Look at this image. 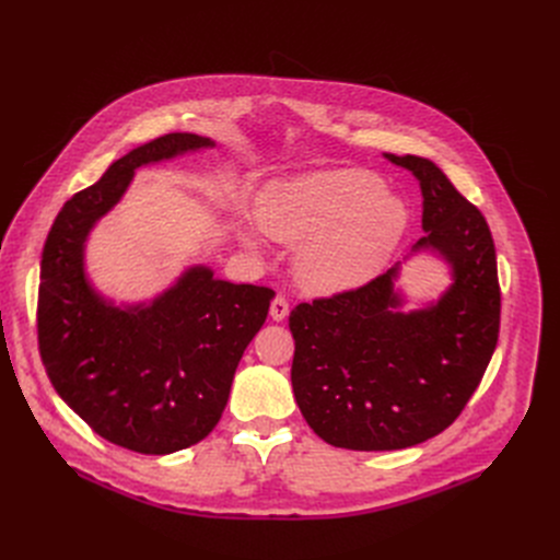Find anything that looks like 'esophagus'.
Here are the masks:
<instances>
[{
  "label": "esophagus",
  "instance_id": "obj_1",
  "mask_svg": "<svg viewBox=\"0 0 560 560\" xmlns=\"http://www.w3.org/2000/svg\"><path fill=\"white\" fill-rule=\"evenodd\" d=\"M289 314V303L284 296H276L273 303H271V318L273 322H284Z\"/></svg>",
  "mask_w": 560,
  "mask_h": 560
}]
</instances>
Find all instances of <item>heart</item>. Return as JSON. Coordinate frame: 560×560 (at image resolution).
<instances>
[{
	"mask_svg": "<svg viewBox=\"0 0 560 560\" xmlns=\"http://www.w3.org/2000/svg\"><path fill=\"white\" fill-rule=\"evenodd\" d=\"M259 225L287 246H301L299 282L322 296L351 294L374 282L410 228L408 202L362 168L316 171L273 182L257 205ZM248 250L257 232L238 230Z\"/></svg>",
	"mask_w": 560,
	"mask_h": 560,
	"instance_id": "1",
	"label": "heart"
}]
</instances>
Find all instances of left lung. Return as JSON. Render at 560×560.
Listing matches in <instances>:
<instances>
[{"label":"left lung","instance_id":"8db88e82","mask_svg":"<svg viewBox=\"0 0 560 560\" xmlns=\"http://www.w3.org/2000/svg\"><path fill=\"white\" fill-rule=\"evenodd\" d=\"M387 159L419 179L425 234L371 284L289 316L296 404L318 438L353 451L408 448L442 433L481 383L499 337L497 253L483 214L429 159ZM417 254L442 260L450 284L406 308L397 280Z\"/></svg>","mask_w":560,"mask_h":560}]
</instances>
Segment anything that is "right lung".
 Returning a JSON list of instances; mask_svg holds the SVG:
<instances>
[{"mask_svg":"<svg viewBox=\"0 0 560 560\" xmlns=\"http://www.w3.org/2000/svg\"><path fill=\"white\" fill-rule=\"evenodd\" d=\"M214 145L166 135L127 152L63 205L43 248L38 343L47 376L97 435L145 456L175 454L214 431L276 291L191 264L152 299L116 301L91 280L86 244L139 168Z\"/></svg>","mask_w":560,"mask_h":560,"instance_id":"add662e5","label":"right lung"}]
</instances>
